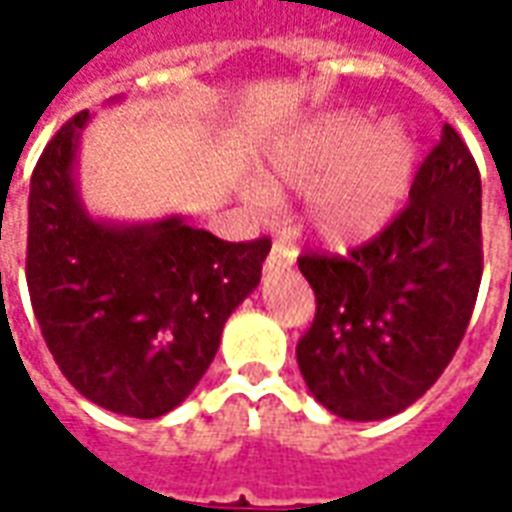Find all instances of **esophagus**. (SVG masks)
Instances as JSON below:
<instances>
[{
    "label": "esophagus",
    "instance_id": "esophagus-1",
    "mask_svg": "<svg viewBox=\"0 0 512 512\" xmlns=\"http://www.w3.org/2000/svg\"><path fill=\"white\" fill-rule=\"evenodd\" d=\"M290 263H293V249H290L288 244H282V241H274V246H271V252H268L266 257L268 274H271V271H285Z\"/></svg>",
    "mask_w": 512,
    "mask_h": 512
}]
</instances>
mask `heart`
I'll list each match as a JSON object with an SVG mask.
<instances>
[{"mask_svg": "<svg viewBox=\"0 0 512 512\" xmlns=\"http://www.w3.org/2000/svg\"><path fill=\"white\" fill-rule=\"evenodd\" d=\"M414 139L397 120L367 126L359 112H326L277 136L266 150L271 186H313L307 219L323 241L359 244L381 233L414 180ZM268 202L266 186H255Z\"/></svg>", "mask_w": 512, "mask_h": 512, "instance_id": "b5f03b06", "label": "heart"}]
</instances>
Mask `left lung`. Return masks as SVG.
<instances>
[{
  "label": "left lung",
  "mask_w": 512,
  "mask_h": 512,
  "mask_svg": "<svg viewBox=\"0 0 512 512\" xmlns=\"http://www.w3.org/2000/svg\"><path fill=\"white\" fill-rule=\"evenodd\" d=\"M483 189L444 123L419 164L406 211L348 257L304 255L315 321L296 345L312 397L351 422L400 414L458 351L483 277Z\"/></svg>",
  "instance_id": "left-lung-1"
}]
</instances>
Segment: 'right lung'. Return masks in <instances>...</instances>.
<instances>
[{
	"mask_svg": "<svg viewBox=\"0 0 512 512\" xmlns=\"http://www.w3.org/2000/svg\"><path fill=\"white\" fill-rule=\"evenodd\" d=\"M90 120V112L68 120L32 172L29 299L62 376L87 400L156 419L211 367L224 323L260 282L271 241L230 244L180 213L150 222L93 216L76 183Z\"/></svg>",
	"mask_w": 512,
	"mask_h": 512,
	"instance_id": "add662e5",
	"label": "right lung"
}]
</instances>
